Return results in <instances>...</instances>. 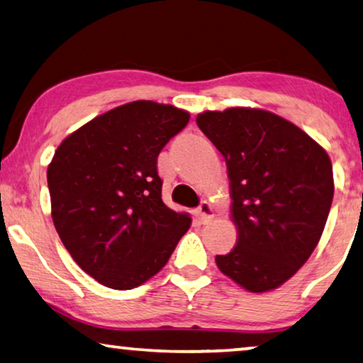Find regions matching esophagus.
<instances>
[{
	"label": "esophagus",
	"mask_w": 363,
	"mask_h": 363,
	"mask_svg": "<svg viewBox=\"0 0 363 363\" xmlns=\"http://www.w3.org/2000/svg\"><path fill=\"white\" fill-rule=\"evenodd\" d=\"M196 216L200 223H208L210 220H213V207L208 202H202L196 210Z\"/></svg>",
	"instance_id": "1"
}]
</instances>
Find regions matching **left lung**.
I'll use <instances>...</instances> for the list:
<instances>
[{
  "label": "left lung",
  "mask_w": 363,
  "mask_h": 363,
  "mask_svg": "<svg viewBox=\"0 0 363 363\" xmlns=\"http://www.w3.org/2000/svg\"><path fill=\"white\" fill-rule=\"evenodd\" d=\"M196 122L226 161L238 228L236 246L216 266L252 294L277 289L320 242L334 196L331 160L269 111H205Z\"/></svg>",
  "instance_id": "obj_1"
}]
</instances>
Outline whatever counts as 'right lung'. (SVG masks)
Masks as SVG:
<instances>
[{"instance_id":"obj_1","label":"right lung","mask_w":363,"mask_h":363,"mask_svg":"<svg viewBox=\"0 0 363 363\" xmlns=\"http://www.w3.org/2000/svg\"><path fill=\"white\" fill-rule=\"evenodd\" d=\"M191 113L133 101L68 135L47 169L52 220L74 262L97 282L130 290L147 282L191 226L166 207L156 160Z\"/></svg>"}]
</instances>
